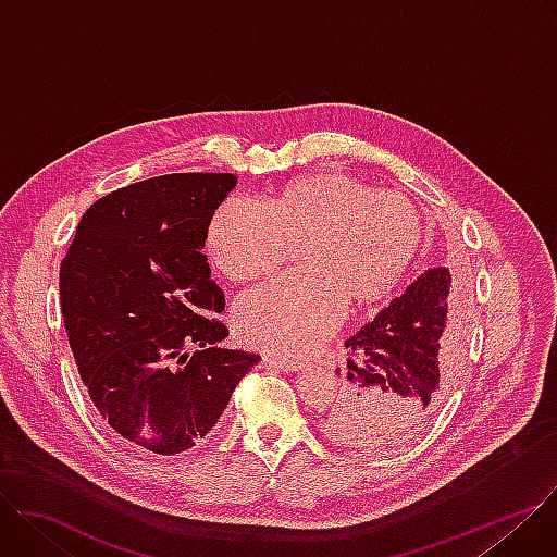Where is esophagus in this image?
I'll use <instances>...</instances> for the list:
<instances>
[{
    "instance_id": "1",
    "label": "esophagus",
    "mask_w": 557,
    "mask_h": 557,
    "mask_svg": "<svg viewBox=\"0 0 557 557\" xmlns=\"http://www.w3.org/2000/svg\"><path fill=\"white\" fill-rule=\"evenodd\" d=\"M264 366H273L282 372H297L301 368L299 361H286V359H273V357H264Z\"/></svg>"
}]
</instances>
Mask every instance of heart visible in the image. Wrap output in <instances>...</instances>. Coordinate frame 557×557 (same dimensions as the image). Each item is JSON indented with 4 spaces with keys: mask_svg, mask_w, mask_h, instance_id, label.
Returning <instances> with one entry per match:
<instances>
[{
    "mask_svg": "<svg viewBox=\"0 0 557 557\" xmlns=\"http://www.w3.org/2000/svg\"><path fill=\"white\" fill-rule=\"evenodd\" d=\"M423 237V218L408 198L344 172H320L282 185L264 211L224 200L209 220L207 251L224 277L251 284L299 247L301 273L253 290L235 317L249 346L293 359L333 333L344 301L368 308L389 297Z\"/></svg>",
    "mask_w": 557,
    "mask_h": 557,
    "instance_id": "1",
    "label": "heart"
}]
</instances>
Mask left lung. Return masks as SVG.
Masks as SVG:
<instances>
[{"label":"left lung","instance_id":"left-lung-1","mask_svg":"<svg viewBox=\"0 0 557 557\" xmlns=\"http://www.w3.org/2000/svg\"><path fill=\"white\" fill-rule=\"evenodd\" d=\"M447 269L425 271L346 342L342 392L324 414L339 445L387 449L414 441L445 404L460 370L449 329Z\"/></svg>","mask_w":557,"mask_h":557}]
</instances>
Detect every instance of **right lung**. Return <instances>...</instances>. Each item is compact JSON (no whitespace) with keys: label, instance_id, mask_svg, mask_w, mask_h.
Segmentation results:
<instances>
[{"label":"right lung","instance_id":"right-lung-1","mask_svg":"<svg viewBox=\"0 0 557 557\" xmlns=\"http://www.w3.org/2000/svg\"><path fill=\"white\" fill-rule=\"evenodd\" d=\"M233 174H168L99 198L61 262L67 342L90 399L125 441L181 454L218 423L260 355L222 348L224 293L202 253Z\"/></svg>","mask_w":557,"mask_h":557}]
</instances>
